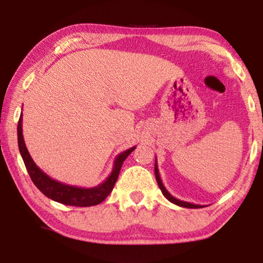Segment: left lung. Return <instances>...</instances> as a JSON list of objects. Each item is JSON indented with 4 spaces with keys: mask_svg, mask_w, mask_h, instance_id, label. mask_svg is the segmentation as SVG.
<instances>
[{
    "mask_svg": "<svg viewBox=\"0 0 263 263\" xmlns=\"http://www.w3.org/2000/svg\"><path fill=\"white\" fill-rule=\"evenodd\" d=\"M154 170H155V177H156V181L157 184H159V187L162 191V193H163L164 197L169 200L170 202H173L175 204H177L179 207H185V208H202V207H206V206H201V204H194V203H191V202H186V201H181V200L175 198L171 195L168 190L164 187L163 183H162V179L160 177V174H159V168H157V161L155 159V166H154Z\"/></svg>",
    "mask_w": 263,
    "mask_h": 263,
    "instance_id": "obj_1",
    "label": "left lung"
}]
</instances>
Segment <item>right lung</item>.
Instances as JSON below:
<instances>
[{
  "mask_svg": "<svg viewBox=\"0 0 263 263\" xmlns=\"http://www.w3.org/2000/svg\"><path fill=\"white\" fill-rule=\"evenodd\" d=\"M17 135L19 152H21L23 161L24 163H25L27 173L30 175L32 181L34 183L36 187L39 189L47 198H49L60 203L76 207H89L101 203L103 200L108 197L109 193L111 192L114 186H115L123 162L125 161L126 157L130 155L133 151L136 149V146H133L131 148H128V149L122 152L121 154H118L115 161H114V168L111 170V174L108 176L107 179L102 181L101 184H99L98 186L86 189L68 185L61 183L59 180L52 179L35 164V162L33 161L30 153L27 151L25 141H24L23 114H21V117H19L18 121Z\"/></svg>",
  "mask_w": 263,
  "mask_h": 263,
  "instance_id": "add662e5",
  "label": "right lung"
}]
</instances>
